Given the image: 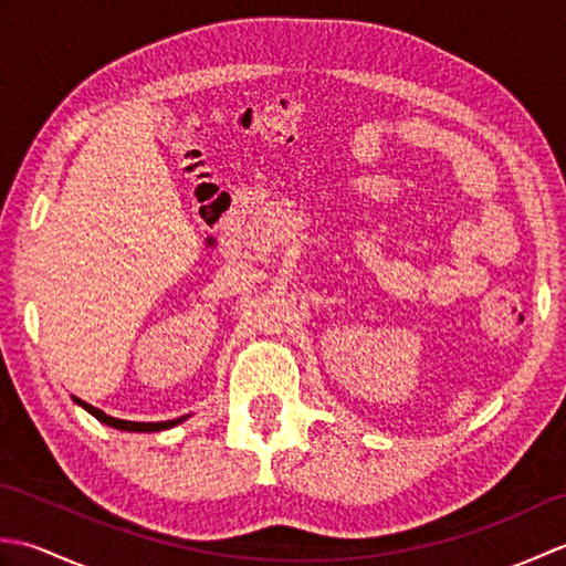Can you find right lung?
Segmentation results:
<instances>
[{"label": "right lung", "mask_w": 566, "mask_h": 566, "mask_svg": "<svg viewBox=\"0 0 566 566\" xmlns=\"http://www.w3.org/2000/svg\"><path fill=\"white\" fill-rule=\"evenodd\" d=\"M72 401H75L77 406H82L84 411H90L94 418L102 420L104 426H112V428H118V430H130V432H153V430H167L172 428L177 423H182V420H187V416L182 418H175V420H160V423H136V420H122V418H114V416H106L104 411H99V408H94L92 403L77 399V396H72Z\"/></svg>", "instance_id": "1"}]
</instances>
